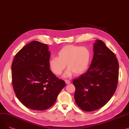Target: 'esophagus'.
Masks as SVG:
<instances>
[{
    "label": "esophagus",
    "mask_w": 129,
    "mask_h": 129,
    "mask_svg": "<svg viewBox=\"0 0 129 129\" xmlns=\"http://www.w3.org/2000/svg\"><path fill=\"white\" fill-rule=\"evenodd\" d=\"M65 83H66V84H69L71 83L70 81L69 80H65Z\"/></svg>",
    "instance_id": "1"
}]
</instances>
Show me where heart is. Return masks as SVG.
<instances>
[{
    "label": "heart",
    "instance_id": "b5f03b06",
    "mask_svg": "<svg viewBox=\"0 0 129 129\" xmlns=\"http://www.w3.org/2000/svg\"><path fill=\"white\" fill-rule=\"evenodd\" d=\"M57 57L49 60V65L51 71L56 75H60L65 69L64 78H69L74 74L79 75L85 72L88 66L91 57V52L85 46L68 45L62 47L57 53Z\"/></svg>",
    "mask_w": 129,
    "mask_h": 129
}]
</instances>
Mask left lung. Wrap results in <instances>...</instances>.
<instances>
[{
	"mask_svg": "<svg viewBox=\"0 0 129 129\" xmlns=\"http://www.w3.org/2000/svg\"><path fill=\"white\" fill-rule=\"evenodd\" d=\"M93 56L87 71L74 79V98L85 111H92L104 106L116 91L119 77V63L115 54L103 41L93 44Z\"/></svg>",
	"mask_w": 129,
	"mask_h": 129,
	"instance_id": "8db88e82",
	"label": "left lung"
}]
</instances>
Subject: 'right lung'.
Masks as SVG:
<instances>
[{"label":"right lung","mask_w":129,"mask_h":129,"mask_svg":"<svg viewBox=\"0 0 129 129\" xmlns=\"http://www.w3.org/2000/svg\"><path fill=\"white\" fill-rule=\"evenodd\" d=\"M47 44L33 41L20 50L11 65L13 88L19 100L29 109L50 108L66 86L50 69Z\"/></svg>","instance_id":"right-lung-1"}]
</instances>
